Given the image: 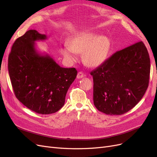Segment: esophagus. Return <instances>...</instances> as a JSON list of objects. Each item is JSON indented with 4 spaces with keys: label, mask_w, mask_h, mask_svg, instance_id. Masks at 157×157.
<instances>
[{
    "label": "esophagus",
    "mask_w": 157,
    "mask_h": 157,
    "mask_svg": "<svg viewBox=\"0 0 157 157\" xmlns=\"http://www.w3.org/2000/svg\"><path fill=\"white\" fill-rule=\"evenodd\" d=\"M84 77V74L82 72H78L77 76V78H82Z\"/></svg>",
    "instance_id": "obj_1"
}]
</instances>
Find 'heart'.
I'll use <instances>...</instances> for the list:
<instances>
[{"label": "heart", "mask_w": 157, "mask_h": 157, "mask_svg": "<svg viewBox=\"0 0 157 157\" xmlns=\"http://www.w3.org/2000/svg\"><path fill=\"white\" fill-rule=\"evenodd\" d=\"M60 48V52L71 63L77 59V54L82 53V60L88 67H94L101 65L109 53L110 42L105 36H98L93 33H83L73 38L68 43Z\"/></svg>", "instance_id": "b5f03b06"}]
</instances>
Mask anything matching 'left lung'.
Returning a JSON list of instances; mask_svg holds the SVG:
<instances>
[{
    "label": "left lung",
    "mask_w": 157,
    "mask_h": 157,
    "mask_svg": "<svg viewBox=\"0 0 157 157\" xmlns=\"http://www.w3.org/2000/svg\"><path fill=\"white\" fill-rule=\"evenodd\" d=\"M150 58L142 41L117 51L90 74L98 111L120 115L134 107L149 85Z\"/></svg>",
    "instance_id": "left-lung-1"
}]
</instances>
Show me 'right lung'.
Masks as SVG:
<instances>
[{
  "label": "right lung",
  "instance_id": "obj_1",
  "mask_svg": "<svg viewBox=\"0 0 157 157\" xmlns=\"http://www.w3.org/2000/svg\"><path fill=\"white\" fill-rule=\"evenodd\" d=\"M47 39L36 30L27 31L12 45L8 68L17 99L36 113L48 115L65 103L68 89L77 75L75 68H63L48 54H41L35 42Z\"/></svg>",
  "mask_w": 157,
  "mask_h": 157
}]
</instances>
